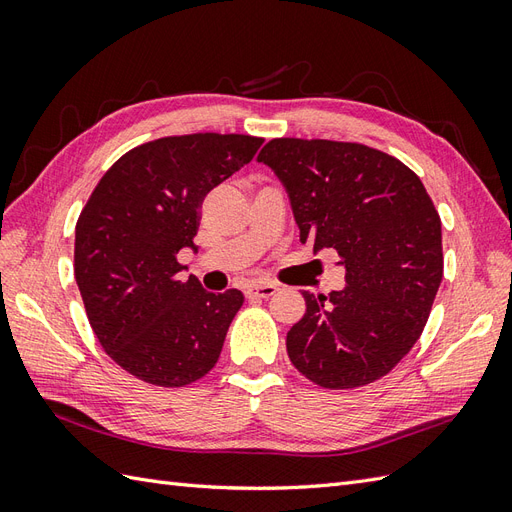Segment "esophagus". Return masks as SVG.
Returning <instances> with one entry per match:
<instances>
[{
	"label": "esophagus",
	"mask_w": 512,
	"mask_h": 512,
	"mask_svg": "<svg viewBox=\"0 0 512 512\" xmlns=\"http://www.w3.org/2000/svg\"><path fill=\"white\" fill-rule=\"evenodd\" d=\"M277 292V288L273 284H256L245 290L247 299H269Z\"/></svg>",
	"instance_id": "34e87169"
}]
</instances>
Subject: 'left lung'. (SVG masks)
Listing matches in <instances>:
<instances>
[{"mask_svg":"<svg viewBox=\"0 0 512 512\" xmlns=\"http://www.w3.org/2000/svg\"><path fill=\"white\" fill-rule=\"evenodd\" d=\"M258 162L284 183L301 243L346 269L344 290L303 292L286 335L292 365L333 391L386 376L421 337L442 282V222L425 185L359 143L273 138Z\"/></svg>","mask_w":512,"mask_h":512,"instance_id":"left-lung-1","label":"left lung"}]
</instances>
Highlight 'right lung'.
Wrapping results in <instances>:
<instances>
[{"label":"right lung","mask_w":512,"mask_h":512,"mask_svg":"<svg viewBox=\"0 0 512 512\" xmlns=\"http://www.w3.org/2000/svg\"><path fill=\"white\" fill-rule=\"evenodd\" d=\"M262 138L185 134L138 145L106 170L76 222L74 277L100 346L134 378L185 386L218 363L239 290L181 280L205 196L254 158Z\"/></svg>","instance_id":"obj_1"}]
</instances>
